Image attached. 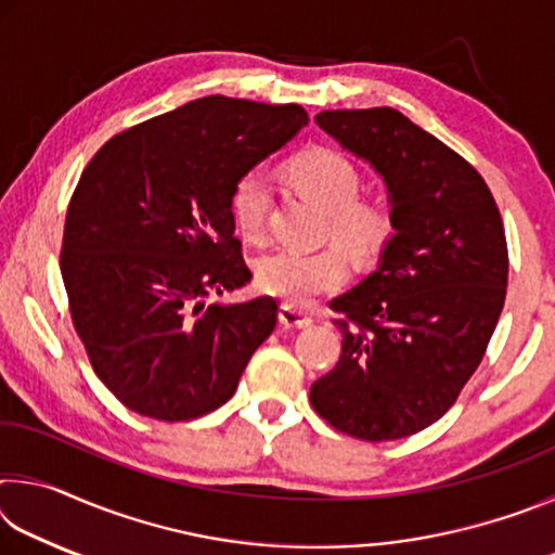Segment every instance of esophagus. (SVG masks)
Wrapping results in <instances>:
<instances>
[{"label":"esophagus","instance_id":"1","mask_svg":"<svg viewBox=\"0 0 555 555\" xmlns=\"http://www.w3.org/2000/svg\"><path fill=\"white\" fill-rule=\"evenodd\" d=\"M279 321L286 327H308L313 323V315L304 311V308H296L291 304H284L279 308Z\"/></svg>","mask_w":555,"mask_h":555}]
</instances>
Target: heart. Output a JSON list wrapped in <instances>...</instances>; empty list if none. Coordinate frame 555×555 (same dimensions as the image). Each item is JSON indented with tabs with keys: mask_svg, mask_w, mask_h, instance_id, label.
I'll use <instances>...</instances> for the list:
<instances>
[{
	"mask_svg": "<svg viewBox=\"0 0 555 555\" xmlns=\"http://www.w3.org/2000/svg\"><path fill=\"white\" fill-rule=\"evenodd\" d=\"M296 191L327 212V234L354 257H372L391 237V212L379 201L360 198L362 178L350 158L333 149H311L288 164ZM232 218L247 240H261L271 210L267 173L247 171L232 188ZM347 261L340 249H274L257 261V281L286 304L308 306L315 296L343 286Z\"/></svg>",
	"mask_w": 555,
	"mask_h": 555,
	"instance_id": "1",
	"label": "heart"
}]
</instances>
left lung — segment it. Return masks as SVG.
<instances>
[{"mask_svg":"<svg viewBox=\"0 0 555 555\" xmlns=\"http://www.w3.org/2000/svg\"><path fill=\"white\" fill-rule=\"evenodd\" d=\"M315 125L384 178L393 234L331 304L343 352L311 403L340 434L406 438L453 406L490 345L509 276L502 215L485 178L399 109H325Z\"/></svg>","mask_w":555,"mask_h":555,"instance_id":"8db88e82","label":"left lung"}]
</instances>
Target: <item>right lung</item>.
I'll return each instance as SVG.
<instances>
[{"instance_id": "add662e5", "label": "right lung", "mask_w": 555, "mask_h": 555, "mask_svg": "<svg viewBox=\"0 0 555 555\" xmlns=\"http://www.w3.org/2000/svg\"><path fill=\"white\" fill-rule=\"evenodd\" d=\"M308 121L300 105L210 95L146 119L90 158L65 215L61 274L102 384L178 424L228 401L276 325L271 296L212 304L251 271L232 188Z\"/></svg>"}]
</instances>
